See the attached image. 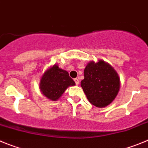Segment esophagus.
<instances>
[{"label": "esophagus", "mask_w": 148, "mask_h": 148, "mask_svg": "<svg viewBox=\"0 0 148 148\" xmlns=\"http://www.w3.org/2000/svg\"><path fill=\"white\" fill-rule=\"evenodd\" d=\"M74 81H75V84H76V85H78V84H79V79L76 78H75V79H74Z\"/></svg>", "instance_id": "34e87169"}]
</instances>
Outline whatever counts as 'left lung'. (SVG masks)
I'll use <instances>...</instances> for the list:
<instances>
[{
    "label": "left lung",
    "mask_w": 148,
    "mask_h": 148,
    "mask_svg": "<svg viewBox=\"0 0 148 148\" xmlns=\"http://www.w3.org/2000/svg\"><path fill=\"white\" fill-rule=\"evenodd\" d=\"M84 75L81 86L91 104L104 108L114 100L119 91L120 78L108 63L102 60L88 63Z\"/></svg>",
    "instance_id": "obj_1"
}]
</instances>
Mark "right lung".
Returning a JSON list of instances; mask_svg holds the SVG:
<instances>
[{"label": "right lung", "instance_id": "obj_1", "mask_svg": "<svg viewBox=\"0 0 148 148\" xmlns=\"http://www.w3.org/2000/svg\"><path fill=\"white\" fill-rule=\"evenodd\" d=\"M75 85L69 73L53 65L43 74L40 81V90L46 97L52 101L58 100L70 86Z\"/></svg>", "mask_w": 148, "mask_h": 148}]
</instances>
